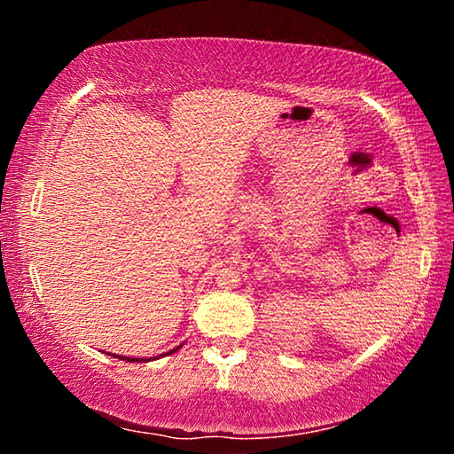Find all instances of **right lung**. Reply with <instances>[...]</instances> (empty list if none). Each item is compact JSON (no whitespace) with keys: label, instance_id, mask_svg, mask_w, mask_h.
<instances>
[{"label":"right lung","instance_id":"add662e5","mask_svg":"<svg viewBox=\"0 0 454 454\" xmlns=\"http://www.w3.org/2000/svg\"><path fill=\"white\" fill-rule=\"evenodd\" d=\"M180 348V347H178ZM178 348H174V350H170V352H168V355H172V352H176V350H178ZM121 360H137V358H128V356H124V358H121Z\"/></svg>","mask_w":454,"mask_h":454}]
</instances>
